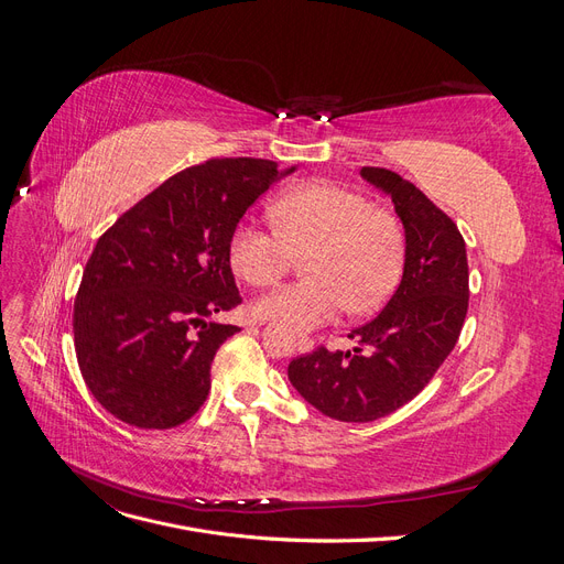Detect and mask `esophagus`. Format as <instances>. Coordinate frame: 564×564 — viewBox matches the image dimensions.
<instances>
[{
  "label": "esophagus",
  "instance_id": "1",
  "mask_svg": "<svg viewBox=\"0 0 564 564\" xmlns=\"http://www.w3.org/2000/svg\"><path fill=\"white\" fill-rule=\"evenodd\" d=\"M296 346H299V352H311V350L315 348V340L308 338V336H301V338L296 340Z\"/></svg>",
  "mask_w": 564,
  "mask_h": 564
}]
</instances>
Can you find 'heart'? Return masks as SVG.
<instances>
[{"label": "heart", "instance_id": "heart-1", "mask_svg": "<svg viewBox=\"0 0 564 564\" xmlns=\"http://www.w3.org/2000/svg\"><path fill=\"white\" fill-rule=\"evenodd\" d=\"M272 226L240 224L228 245L232 270L253 286L278 284L296 259L311 280L256 301L259 319L308 332L340 311L367 315L395 294L406 263L402 220L362 193L329 181L301 183L270 204Z\"/></svg>", "mask_w": 564, "mask_h": 564}]
</instances>
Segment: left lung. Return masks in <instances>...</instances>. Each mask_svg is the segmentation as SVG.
<instances>
[{"label": "left lung", "mask_w": 564, "mask_h": 564, "mask_svg": "<svg viewBox=\"0 0 564 564\" xmlns=\"http://www.w3.org/2000/svg\"><path fill=\"white\" fill-rule=\"evenodd\" d=\"M362 178L390 195L406 232L398 292L348 334L352 350H317L289 362V381L324 416L369 423L414 400L454 350L468 313L466 242L414 183L381 166Z\"/></svg>", "instance_id": "left-lung-1"}]
</instances>
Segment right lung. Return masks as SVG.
Here are the masks:
<instances>
[{"label": "right lung", "mask_w": 564, "mask_h": 564, "mask_svg": "<svg viewBox=\"0 0 564 564\" xmlns=\"http://www.w3.org/2000/svg\"><path fill=\"white\" fill-rule=\"evenodd\" d=\"M294 169L253 158L183 169L98 237L73 329L84 383L115 419L164 431L197 414L216 350L240 332L212 319L242 303L230 235Z\"/></svg>", "instance_id": "obj_1"}]
</instances>
